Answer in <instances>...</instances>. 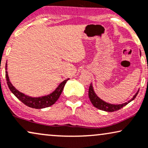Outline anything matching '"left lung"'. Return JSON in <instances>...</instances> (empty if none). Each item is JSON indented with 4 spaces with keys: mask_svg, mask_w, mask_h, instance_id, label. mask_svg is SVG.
<instances>
[{
    "mask_svg": "<svg viewBox=\"0 0 148 148\" xmlns=\"http://www.w3.org/2000/svg\"><path fill=\"white\" fill-rule=\"evenodd\" d=\"M138 93H139V91L136 93V94L133 96V98H132L130 101H128V102H126V103L121 104H111L106 103L104 101L102 100L101 99L99 98L96 95V93H94V91H93L92 85H91L89 86V98L90 99V101L91 102V103L93 104V105L96 108H98V109L107 112H113L118 111L120 108L124 107V106L127 105V104H128L130 102H131L132 100H133L134 99L136 98V96H137Z\"/></svg>",
    "mask_w": 148,
    "mask_h": 148,
    "instance_id": "obj_1",
    "label": "left lung"
}]
</instances>
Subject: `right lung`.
I'll return each instance as SVG.
<instances>
[{"instance_id":"add662e5","label":"right lung","mask_w":148,"mask_h":148,"mask_svg":"<svg viewBox=\"0 0 148 148\" xmlns=\"http://www.w3.org/2000/svg\"><path fill=\"white\" fill-rule=\"evenodd\" d=\"M5 69L7 70V63L6 65H5ZM5 75H6L7 85H8L11 91L14 93L18 100L21 101L22 103L33 108H44L52 106V104H55L62 93L65 83L68 80V79H67L63 81L57 88V89L54 92H52L51 94L48 95L46 96L40 97V98H31V97L26 96L24 93H20L12 85V83L9 81L7 71L5 72Z\"/></svg>"}]
</instances>
